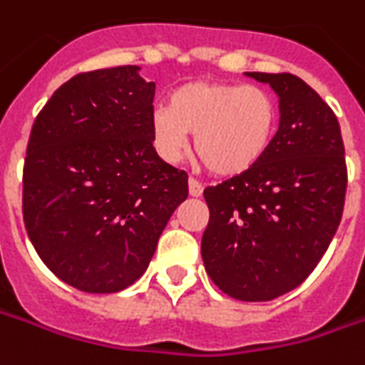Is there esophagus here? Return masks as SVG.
Returning <instances> with one entry per match:
<instances>
[{"label": "esophagus", "mask_w": 365, "mask_h": 365, "mask_svg": "<svg viewBox=\"0 0 365 365\" xmlns=\"http://www.w3.org/2000/svg\"><path fill=\"white\" fill-rule=\"evenodd\" d=\"M190 195H192V197H200V195H202L203 193V185L200 182H197V180H193V178H190Z\"/></svg>", "instance_id": "esophagus-1"}]
</instances>
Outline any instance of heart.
<instances>
[{
	"instance_id": "b5f03b06",
	"label": "heart",
	"mask_w": 365,
	"mask_h": 365,
	"mask_svg": "<svg viewBox=\"0 0 365 365\" xmlns=\"http://www.w3.org/2000/svg\"><path fill=\"white\" fill-rule=\"evenodd\" d=\"M279 110L264 88L234 81H190L151 115L153 143L163 160L180 162L193 133L195 153L215 175L254 170L276 140Z\"/></svg>"
}]
</instances>
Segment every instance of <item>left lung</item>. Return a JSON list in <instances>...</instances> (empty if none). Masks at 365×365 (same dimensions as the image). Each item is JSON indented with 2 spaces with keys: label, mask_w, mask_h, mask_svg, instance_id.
I'll use <instances>...</instances> for the list:
<instances>
[{
  "label": "left lung",
  "mask_w": 365,
  "mask_h": 365,
  "mask_svg": "<svg viewBox=\"0 0 365 365\" xmlns=\"http://www.w3.org/2000/svg\"><path fill=\"white\" fill-rule=\"evenodd\" d=\"M245 76L279 98V128L254 170L205 187L210 222L202 237L207 276L242 302L292 292L326 254L338 230L346 151L336 113L292 73Z\"/></svg>",
  "instance_id": "1"
}]
</instances>
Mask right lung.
Here are the masks:
<instances>
[{"label": "right lung", "instance_id": "1", "mask_svg": "<svg viewBox=\"0 0 365 365\" xmlns=\"http://www.w3.org/2000/svg\"><path fill=\"white\" fill-rule=\"evenodd\" d=\"M138 71L73 76L47 99L27 141V235L61 282L88 294L140 279L187 197V173L155 153V83Z\"/></svg>", "mask_w": 365, "mask_h": 365}]
</instances>
